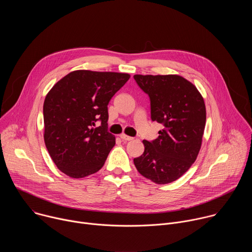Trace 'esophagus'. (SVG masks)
Here are the masks:
<instances>
[{
	"label": "esophagus",
	"instance_id": "esophagus-1",
	"mask_svg": "<svg viewBox=\"0 0 252 252\" xmlns=\"http://www.w3.org/2000/svg\"><path fill=\"white\" fill-rule=\"evenodd\" d=\"M120 137L124 140V141H128V140H131L132 139V137L131 136H128V135H126L125 133H123V134H121L120 135Z\"/></svg>",
	"mask_w": 252,
	"mask_h": 252
}]
</instances>
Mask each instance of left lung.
Returning a JSON list of instances; mask_svg holds the SVG:
<instances>
[{"instance_id":"obj_1","label":"left lung","mask_w":252,"mask_h":252,"mask_svg":"<svg viewBox=\"0 0 252 252\" xmlns=\"http://www.w3.org/2000/svg\"><path fill=\"white\" fill-rule=\"evenodd\" d=\"M149 94L153 122L163 126L158 137L142 140L143 154L133 158L137 171L158 185L176 181L195 161L206 121L203 97L196 87L177 75H134Z\"/></svg>"}]
</instances>
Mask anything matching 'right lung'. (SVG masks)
<instances>
[{
  "label": "right lung",
  "mask_w": 252,
  "mask_h": 252,
  "mask_svg": "<svg viewBox=\"0 0 252 252\" xmlns=\"http://www.w3.org/2000/svg\"><path fill=\"white\" fill-rule=\"evenodd\" d=\"M130 76L79 69L60 80L44 102V139L57 167L73 178L98 171L116 145L107 104ZM99 120L101 126L94 128Z\"/></svg>",
  "instance_id": "right-lung-1"
}]
</instances>
